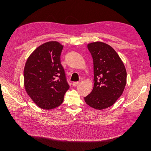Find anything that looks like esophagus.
<instances>
[{
    "label": "esophagus",
    "instance_id": "esophagus-1",
    "mask_svg": "<svg viewBox=\"0 0 151 151\" xmlns=\"http://www.w3.org/2000/svg\"><path fill=\"white\" fill-rule=\"evenodd\" d=\"M79 84H80L79 82H73V86H78Z\"/></svg>",
    "mask_w": 151,
    "mask_h": 151
}]
</instances>
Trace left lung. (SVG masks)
I'll use <instances>...</instances> for the list:
<instances>
[{"instance_id":"8db88e82","label":"left lung","mask_w":151,"mask_h":151,"mask_svg":"<svg viewBox=\"0 0 151 151\" xmlns=\"http://www.w3.org/2000/svg\"><path fill=\"white\" fill-rule=\"evenodd\" d=\"M93 60L94 86L84 97L86 104L97 110L113 105L123 93L127 84V70L115 50L104 43L88 45Z\"/></svg>"}]
</instances>
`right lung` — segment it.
<instances>
[{"mask_svg":"<svg viewBox=\"0 0 151 151\" xmlns=\"http://www.w3.org/2000/svg\"><path fill=\"white\" fill-rule=\"evenodd\" d=\"M63 47L57 41L45 43L30 54L25 64V89L34 103L44 110L59 106L69 88L60 62Z\"/></svg>","mask_w":151,"mask_h":151,"instance_id":"obj_1","label":"right lung"}]
</instances>
